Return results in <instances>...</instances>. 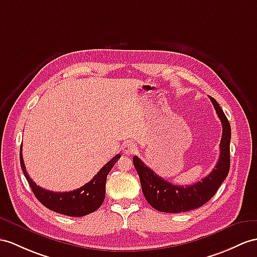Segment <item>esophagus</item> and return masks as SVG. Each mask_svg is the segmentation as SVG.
<instances>
[{
    "mask_svg": "<svg viewBox=\"0 0 257 257\" xmlns=\"http://www.w3.org/2000/svg\"><path fill=\"white\" fill-rule=\"evenodd\" d=\"M123 152L127 155H133L137 152V146L136 144L133 142H127L123 145Z\"/></svg>",
    "mask_w": 257,
    "mask_h": 257,
    "instance_id": "34e87169",
    "label": "esophagus"
}]
</instances>
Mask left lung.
Masks as SVG:
<instances>
[{"mask_svg": "<svg viewBox=\"0 0 257 257\" xmlns=\"http://www.w3.org/2000/svg\"><path fill=\"white\" fill-rule=\"evenodd\" d=\"M209 98L222 123V136L217 165L207 177L192 185L172 184L160 178L137 156H134L133 164L140 176L143 194L155 209L162 212H184L201 207L215 195L228 176L230 169V123L216 100Z\"/></svg>", "mask_w": 257, "mask_h": 257, "instance_id": "1", "label": "left lung"}]
</instances>
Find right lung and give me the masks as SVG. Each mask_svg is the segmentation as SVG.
<instances>
[{"label": "right lung", "instance_id": "1", "mask_svg": "<svg viewBox=\"0 0 257 257\" xmlns=\"http://www.w3.org/2000/svg\"><path fill=\"white\" fill-rule=\"evenodd\" d=\"M120 157V154L115 155L113 158L100 169V171L92 178V180L79 189L70 192H52L42 189L29 178L26 167L24 165L22 149L20 154L24 176L26 177L37 199L50 210L71 217L86 216L90 212L96 211L101 206L105 196L107 176Z\"/></svg>", "mask_w": 257, "mask_h": 257}]
</instances>
